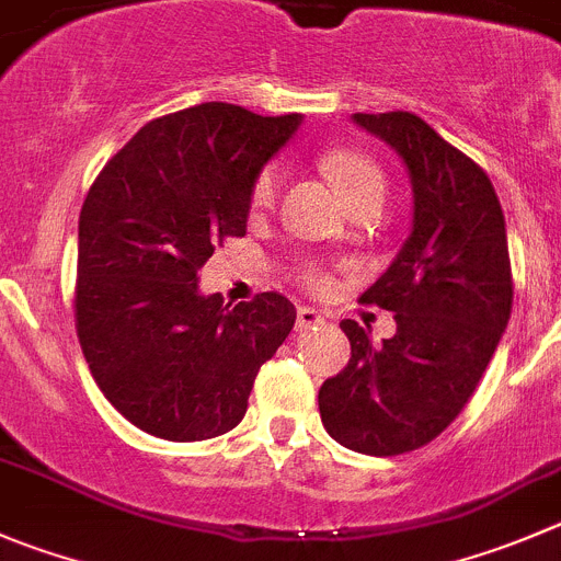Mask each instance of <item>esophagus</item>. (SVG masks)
<instances>
[{
    "mask_svg": "<svg viewBox=\"0 0 561 561\" xmlns=\"http://www.w3.org/2000/svg\"><path fill=\"white\" fill-rule=\"evenodd\" d=\"M319 324H324L322 313L313 311V308L308 306L297 308V330H311V328H319Z\"/></svg>",
    "mask_w": 561,
    "mask_h": 561,
    "instance_id": "1",
    "label": "esophagus"
}]
</instances>
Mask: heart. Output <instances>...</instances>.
Segmentation results:
<instances>
[{"mask_svg":"<svg viewBox=\"0 0 561 561\" xmlns=\"http://www.w3.org/2000/svg\"><path fill=\"white\" fill-rule=\"evenodd\" d=\"M322 168L328 170V175L335 181V186H339L350 206L364 204V201H382V195H386V173L369 153L355 151V148H333L322 157ZM284 179L286 170L280 162L264 164L255 173L253 186H250V211L253 215L270 211L277 204ZM297 280L311 291H328L330 284H333V277L317 264L302 266L297 272Z\"/></svg>","mask_w":561,"mask_h":561,"instance_id":"b5f03b06","label":"heart"}]
</instances>
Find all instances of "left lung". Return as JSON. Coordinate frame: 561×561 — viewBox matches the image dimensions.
<instances>
[{
    "mask_svg": "<svg viewBox=\"0 0 561 561\" xmlns=\"http://www.w3.org/2000/svg\"><path fill=\"white\" fill-rule=\"evenodd\" d=\"M413 181V233L360 295L393 311L397 335L371 344L346 319L350 364L319 388V415L360 455H408L435 440L477 391L512 313L504 211L488 173L413 112H355Z\"/></svg>",
    "mask_w": 561,
    "mask_h": 561,
    "instance_id": "obj_1",
    "label": "left lung"
}]
</instances>
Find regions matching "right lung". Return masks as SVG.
<instances>
[{
    "instance_id": "add662e5",
    "label": "right lung",
    "mask_w": 561,
    "mask_h": 561,
    "mask_svg": "<svg viewBox=\"0 0 561 561\" xmlns=\"http://www.w3.org/2000/svg\"><path fill=\"white\" fill-rule=\"evenodd\" d=\"M300 126L206 101L142 126L90 186L79 215L73 317L112 408L148 435L190 444L233 430L261 364L295 328L284 295L228 308L197 270L244 237L261 164Z\"/></svg>"
}]
</instances>
